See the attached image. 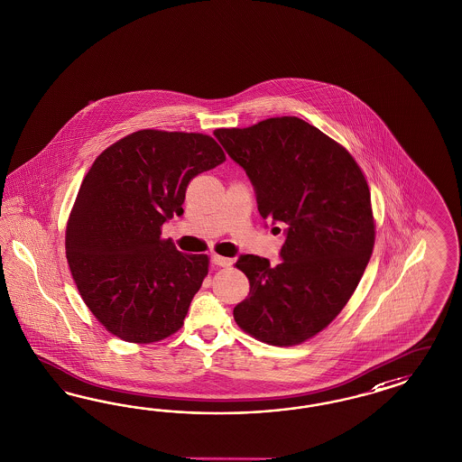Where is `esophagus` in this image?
<instances>
[{
    "label": "esophagus",
    "instance_id": "obj_1",
    "mask_svg": "<svg viewBox=\"0 0 462 462\" xmlns=\"http://www.w3.org/2000/svg\"><path fill=\"white\" fill-rule=\"evenodd\" d=\"M211 262L212 264H216V266H231V263H233L229 258L219 256V254H212Z\"/></svg>",
    "mask_w": 462,
    "mask_h": 462
}]
</instances>
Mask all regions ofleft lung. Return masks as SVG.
<instances>
[{
    "label": "left lung",
    "instance_id": "8db88e82",
    "mask_svg": "<svg viewBox=\"0 0 462 462\" xmlns=\"http://www.w3.org/2000/svg\"><path fill=\"white\" fill-rule=\"evenodd\" d=\"M214 134L248 173L260 216L287 226L282 263L237 260L250 293L235 320L262 343H305L339 316L371 258L376 226L366 177L343 145L297 116Z\"/></svg>",
    "mask_w": 462,
    "mask_h": 462
}]
</instances>
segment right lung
Masks as SVG:
<instances>
[{"label":"right lung","instance_id":"add662e5","mask_svg":"<svg viewBox=\"0 0 462 462\" xmlns=\"http://www.w3.org/2000/svg\"><path fill=\"white\" fill-rule=\"evenodd\" d=\"M226 160L202 133L140 130L107 146L86 173L66 227V256L93 316L126 343L162 341L184 319L209 272L162 226L180 216L189 182Z\"/></svg>","mask_w":462,"mask_h":462}]
</instances>
